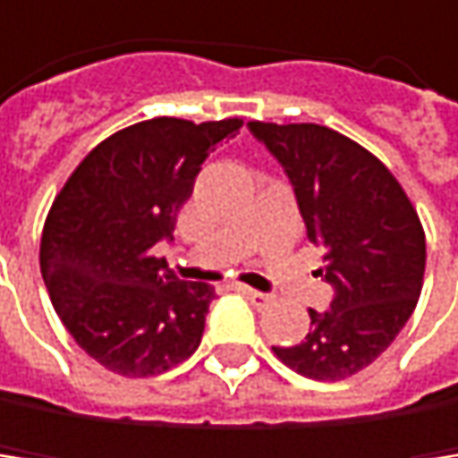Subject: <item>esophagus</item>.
<instances>
[{
    "label": "esophagus",
    "mask_w": 458,
    "mask_h": 458,
    "mask_svg": "<svg viewBox=\"0 0 458 458\" xmlns=\"http://www.w3.org/2000/svg\"><path fill=\"white\" fill-rule=\"evenodd\" d=\"M242 293L250 299V302H252L255 308H267V305H272V299H275L272 293H260V291H255V288H247V285L242 288Z\"/></svg>",
    "instance_id": "esophagus-1"
}]
</instances>
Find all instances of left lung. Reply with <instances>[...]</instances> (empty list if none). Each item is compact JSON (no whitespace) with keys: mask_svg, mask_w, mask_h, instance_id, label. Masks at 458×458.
Masks as SVG:
<instances>
[{"mask_svg":"<svg viewBox=\"0 0 458 458\" xmlns=\"http://www.w3.org/2000/svg\"><path fill=\"white\" fill-rule=\"evenodd\" d=\"M250 131L283 165L308 239L324 252L335 296L310 313L296 346H272L296 374L346 379L371 365L410 321L426 272V233L393 173L354 140L316 123H260Z\"/></svg>","mask_w":458,"mask_h":458,"instance_id":"1","label":"left lung"}]
</instances>
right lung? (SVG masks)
<instances>
[{
	"mask_svg": "<svg viewBox=\"0 0 458 458\" xmlns=\"http://www.w3.org/2000/svg\"><path fill=\"white\" fill-rule=\"evenodd\" d=\"M239 117L134 123L84 156L40 236V272L73 341L120 377H156L195 354L216 296L183 283L153 247L170 242L200 165Z\"/></svg>",
	"mask_w": 458,
	"mask_h": 458,
	"instance_id": "obj_1",
	"label": "right lung"
}]
</instances>
